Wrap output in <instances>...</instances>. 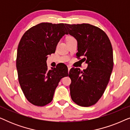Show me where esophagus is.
Instances as JSON below:
<instances>
[{
  "mask_svg": "<svg viewBox=\"0 0 130 130\" xmlns=\"http://www.w3.org/2000/svg\"><path fill=\"white\" fill-rule=\"evenodd\" d=\"M67 67H68V72L69 73V71H70V70L71 69V68H72V67H71L70 66H67Z\"/></svg>",
  "mask_w": 130,
  "mask_h": 130,
  "instance_id": "obj_1",
  "label": "esophagus"
}]
</instances>
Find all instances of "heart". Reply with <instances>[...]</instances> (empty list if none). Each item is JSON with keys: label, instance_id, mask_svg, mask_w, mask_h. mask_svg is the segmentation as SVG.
Returning a JSON list of instances; mask_svg holds the SVG:
<instances>
[{"label": "heart", "instance_id": "obj_1", "mask_svg": "<svg viewBox=\"0 0 130 130\" xmlns=\"http://www.w3.org/2000/svg\"><path fill=\"white\" fill-rule=\"evenodd\" d=\"M73 38V37H68V38Z\"/></svg>", "mask_w": 130, "mask_h": 130}]
</instances>
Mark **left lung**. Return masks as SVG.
Returning a JSON list of instances; mask_svg holds the SVG:
<instances>
[{
    "mask_svg": "<svg viewBox=\"0 0 130 130\" xmlns=\"http://www.w3.org/2000/svg\"><path fill=\"white\" fill-rule=\"evenodd\" d=\"M69 34L77 41V58L84 56L88 67H73L69 72L73 101L88 107L95 105L104 93L113 69L112 47L106 33L89 24H65ZM82 59V60H83Z\"/></svg>",
    "mask_w": 130,
    "mask_h": 130,
    "instance_id": "8db88e82",
    "label": "left lung"
}]
</instances>
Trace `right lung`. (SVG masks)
<instances>
[{"label":"right lung","instance_id":"1","mask_svg":"<svg viewBox=\"0 0 130 130\" xmlns=\"http://www.w3.org/2000/svg\"><path fill=\"white\" fill-rule=\"evenodd\" d=\"M64 24L42 22L27 30L19 41L17 69L19 83L26 99L43 106L53 100L58 83L68 76L66 65L48 70L47 56L56 51L60 39L67 34Z\"/></svg>","mask_w":130,"mask_h":130}]
</instances>
